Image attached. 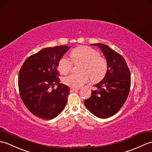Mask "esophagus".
Masks as SVG:
<instances>
[{
    "label": "esophagus",
    "instance_id": "esophagus-1",
    "mask_svg": "<svg viewBox=\"0 0 152 152\" xmlns=\"http://www.w3.org/2000/svg\"><path fill=\"white\" fill-rule=\"evenodd\" d=\"M78 89H76V88H70V91L71 92H75V91H77Z\"/></svg>",
    "mask_w": 152,
    "mask_h": 152
}]
</instances>
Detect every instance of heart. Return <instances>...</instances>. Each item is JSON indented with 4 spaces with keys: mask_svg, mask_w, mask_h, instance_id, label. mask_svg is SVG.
Returning a JSON list of instances; mask_svg holds the SVG:
<instances>
[{
    "mask_svg": "<svg viewBox=\"0 0 152 152\" xmlns=\"http://www.w3.org/2000/svg\"><path fill=\"white\" fill-rule=\"evenodd\" d=\"M70 59L64 56L58 63L59 72L66 75L70 71L75 64L82 63L80 74L72 73L63 79V82L72 88H80L89 80L93 82H98L104 78L107 74L108 63L106 59L100 56V53L94 49L83 46L77 47L70 52Z\"/></svg>",
    "mask_w": 152,
    "mask_h": 152,
    "instance_id": "b5f03b06",
    "label": "heart"
}]
</instances>
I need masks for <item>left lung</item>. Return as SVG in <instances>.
<instances>
[{
	"mask_svg": "<svg viewBox=\"0 0 152 152\" xmlns=\"http://www.w3.org/2000/svg\"><path fill=\"white\" fill-rule=\"evenodd\" d=\"M98 46L108 63L107 74L100 83L94 85L96 90L84 101L85 105L97 117L106 118L116 114L124 104L131 86L130 71L121 54L104 44Z\"/></svg>",
	"mask_w": 152,
	"mask_h": 152,
	"instance_id": "8db88e82",
	"label": "left lung"
}]
</instances>
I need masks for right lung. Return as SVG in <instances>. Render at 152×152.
Returning <instances> with one entry per match:
<instances>
[{"mask_svg": "<svg viewBox=\"0 0 152 152\" xmlns=\"http://www.w3.org/2000/svg\"><path fill=\"white\" fill-rule=\"evenodd\" d=\"M69 48L58 46L42 49L29 56L19 70L18 87L21 100L38 118H54L65 107L70 89L59 83L57 66ZM56 84L58 87L54 89Z\"/></svg>", "mask_w": 152, "mask_h": 152, "instance_id": "1", "label": "right lung"}]
</instances>
